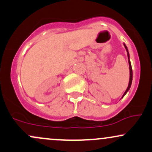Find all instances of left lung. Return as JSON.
<instances>
[{
	"mask_svg": "<svg viewBox=\"0 0 152 152\" xmlns=\"http://www.w3.org/2000/svg\"><path fill=\"white\" fill-rule=\"evenodd\" d=\"M124 48H125L126 52H127V56H128V62H129V85H128V87L127 88H126V90L125 92H124V94L122 95V98H123L124 97V95L127 93L128 91L129 90L130 87H131V85H132V65H131V62H130V57H129V51H128V49H127V47L126 46V45L124 43Z\"/></svg>",
	"mask_w": 152,
	"mask_h": 152,
	"instance_id": "8db88e82",
	"label": "left lung"
}]
</instances>
